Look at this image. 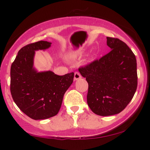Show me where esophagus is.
<instances>
[{"label":"esophagus","mask_w":150,"mask_h":150,"mask_svg":"<svg viewBox=\"0 0 150 150\" xmlns=\"http://www.w3.org/2000/svg\"><path fill=\"white\" fill-rule=\"evenodd\" d=\"M82 76H81L80 73L79 72H75V75H74V80H77L80 79Z\"/></svg>","instance_id":"obj_1"}]
</instances>
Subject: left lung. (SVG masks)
Returning <instances> with one entry per match:
<instances>
[{
    "label": "left lung",
    "instance_id": "8db88e82",
    "mask_svg": "<svg viewBox=\"0 0 150 150\" xmlns=\"http://www.w3.org/2000/svg\"><path fill=\"white\" fill-rule=\"evenodd\" d=\"M106 39L110 52L79 68L89 85L87 104L95 114L101 116L121 112L131 101L137 86L135 54L120 39Z\"/></svg>",
    "mask_w": 150,
    "mask_h": 150
}]
</instances>
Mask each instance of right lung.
Returning <instances> with one entry per match:
<instances>
[{
    "label": "right lung",
    "instance_id": "add662e5",
    "mask_svg": "<svg viewBox=\"0 0 150 150\" xmlns=\"http://www.w3.org/2000/svg\"><path fill=\"white\" fill-rule=\"evenodd\" d=\"M51 43L40 41L22 47L10 68V92L17 106L34 120L56 116L64 94L73 82L74 73L58 75L34 67L35 51H45Z\"/></svg>",
    "mask_w": 150,
    "mask_h": 150
}]
</instances>
